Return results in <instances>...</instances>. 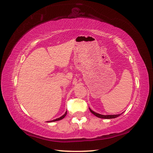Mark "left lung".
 I'll return each mask as SVG.
<instances>
[{"label": "left lung", "mask_w": 153, "mask_h": 153, "mask_svg": "<svg viewBox=\"0 0 153 153\" xmlns=\"http://www.w3.org/2000/svg\"><path fill=\"white\" fill-rule=\"evenodd\" d=\"M89 108V110L91 111V112L92 114H93L94 115L96 116L97 117H98V118H104V119H112V118H117V117H118L119 116H120L121 114H114V115H102V114H98L97 112H95L94 111H93V110L91 109L90 108Z\"/></svg>", "instance_id": "left-lung-1"}]
</instances>
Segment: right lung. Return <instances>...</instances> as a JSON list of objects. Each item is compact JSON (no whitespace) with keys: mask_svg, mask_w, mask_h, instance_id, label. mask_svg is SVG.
<instances>
[{"mask_svg":"<svg viewBox=\"0 0 153 153\" xmlns=\"http://www.w3.org/2000/svg\"><path fill=\"white\" fill-rule=\"evenodd\" d=\"M67 114V111L65 112V114L64 115H62V116L61 117H60V118H56V119H55V120H51V121H49V122H56V121H58V120H62V119H63L65 116H66V115Z\"/></svg>","mask_w":153,"mask_h":153,"instance_id":"right-lung-1","label":"right lung"}]
</instances>
